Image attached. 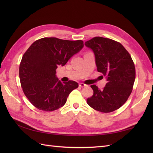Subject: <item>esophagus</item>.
<instances>
[{
    "label": "esophagus",
    "instance_id": "esophagus-1",
    "mask_svg": "<svg viewBox=\"0 0 153 153\" xmlns=\"http://www.w3.org/2000/svg\"><path fill=\"white\" fill-rule=\"evenodd\" d=\"M79 86L81 87H86L87 85L84 84V83H80V84H79Z\"/></svg>",
    "mask_w": 153,
    "mask_h": 153
}]
</instances>
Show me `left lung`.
<instances>
[{
    "label": "left lung",
    "instance_id": "obj_1",
    "mask_svg": "<svg viewBox=\"0 0 153 153\" xmlns=\"http://www.w3.org/2000/svg\"><path fill=\"white\" fill-rule=\"evenodd\" d=\"M85 45L94 52L97 70L107 80L103 90L91 85L94 94L87 98V103L99 112H112L126 103L131 93L135 80V64L126 48L117 41L94 37Z\"/></svg>",
    "mask_w": 153,
    "mask_h": 153
}]
</instances>
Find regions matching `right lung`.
<instances>
[{"instance_id":"add662e5","label":"right lung","mask_w":153,"mask_h":153,"mask_svg":"<svg viewBox=\"0 0 153 153\" xmlns=\"http://www.w3.org/2000/svg\"><path fill=\"white\" fill-rule=\"evenodd\" d=\"M83 47L82 40L43 38L27 49L20 62L19 76L24 93L36 108L51 112L66 103L78 84L73 80L62 83L55 75L56 69L65 65Z\"/></svg>"}]
</instances>
